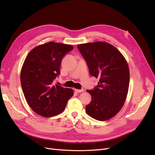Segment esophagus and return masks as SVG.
Masks as SVG:
<instances>
[{
    "label": "esophagus",
    "mask_w": 155,
    "mask_h": 155,
    "mask_svg": "<svg viewBox=\"0 0 155 155\" xmlns=\"http://www.w3.org/2000/svg\"><path fill=\"white\" fill-rule=\"evenodd\" d=\"M75 91H76V92H83V91H84V90H83V88H81V89H75V90H74Z\"/></svg>",
    "instance_id": "obj_1"
}]
</instances>
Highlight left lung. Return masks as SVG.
Segmentation results:
<instances>
[{
	"label": "left lung",
	"instance_id": "1",
	"mask_svg": "<svg viewBox=\"0 0 155 155\" xmlns=\"http://www.w3.org/2000/svg\"><path fill=\"white\" fill-rule=\"evenodd\" d=\"M92 76L100 78L97 85L87 91L91 101L88 115L99 121L114 116L122 108L129 85V69L123 55L105 42L78 45Z\"/></svg>",
	"mask_w": 155,
	"mask_h": 155
}]
</instances>
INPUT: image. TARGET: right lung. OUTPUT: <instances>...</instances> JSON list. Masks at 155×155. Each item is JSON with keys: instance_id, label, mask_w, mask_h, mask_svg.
Masks as SVG:
<instances>
[{"instance_id": "right-lung-1", "label": "right lung", "mask_w": 155, "mask_h": 155, "mask_svg": "<svg viewBox=\"0 0 155 155\" xmlns=\"http://www.w3.org/2000/svg\"><path fill=\"white\" fill-rule=\"evenodd\" d=\"M73 46L49 42L31 50L22 65L21 83L28 104L44 117L60 114L74 95L72 89L54 85L63 58Z\"/></svg>"}]
</instances>
